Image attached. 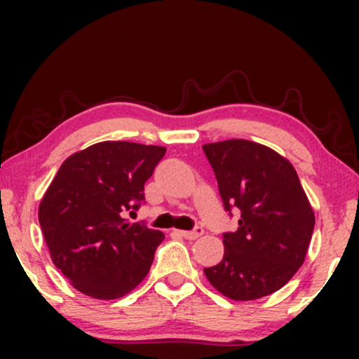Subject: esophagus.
Segmentation results:
<instances>
[{
    "mask_svg": "<svg viewBox=\"0 0 359 359\" xmlns=\"http://www.w3.org/2000/svg\"><path fill=\"white\" fill-rule=\"evenodd\" d=\"M203 228H196L192 229V231H177V234H180V236L187 238V240H197L199 236H203Z\"/></svg>",
    "mask_w": 359,
    "mask_h": 359,
    "instance_id": "obj_1",
    "label": "esophagus"
}]
</instances>
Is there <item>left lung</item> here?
I'll return each instance as SVG.
<instances>
[{
	"mask_svg": "<svg viewBox=\"0 0 359 359\" xmlns=\"http://www.w3.org/2000/svg\"><path fill=\"white\" fill-rule=\"evenodd\" d=\"M224 208L240 209L238 229L226 233L224 257L204 269L211 285L231 300L273 294L306 259L316 216L294 165L270 147L224 140L203 147Z\"/></svg>",
	"mask_w": 359,
	"mask_h": 359,
	"instance_id": "1",
	"label": "left lung"
}]
</instances>
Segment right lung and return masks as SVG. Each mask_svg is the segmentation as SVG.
I'll use <instances>...</instances> for the list:
<instances>
[{
  "label": "right lung",
  "mask_w": 359,
  "mask_h": 359,
  "mask_svg": "<svg viewBox=\"0 0 359 359\" xmlns=\"http://www.w3.org/2000/svg\"><path fill=\"white\" fill-rule=\"evenodd\" d=\"M165 147L101 142L62 163L39 205L53 265L93 299L126 295L147 277L162 231L131 224L143 187Z\"/></svg>",
  "instance_id": "right-lung-1"
}]
</instances>
